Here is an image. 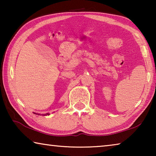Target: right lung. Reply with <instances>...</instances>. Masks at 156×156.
Instances as JSON below:
<instances>
[{"mask_svg": "<svg viewBox=\"0 0 156 156\" xmlns=\"http://www.w3.org/2000/svg\"><path fill=\"white\" fill-rule=\"evenodd\" d=\"M35 113V114H38V115H41V114H40V113ZM42 115H49V113H45V114H42Z\"/></svg>", "mask_w": 156, "mask_h": 156, "instance_id": "add662e5", "label": "right lung"}]
</instances>
